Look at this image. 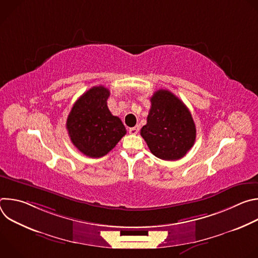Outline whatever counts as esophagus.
<instances>
[{
	"instance_id": "1",
	"label": "esophagus",
	"mask_w": 258,
	"mask_h": 258,
	"mask_svg": "<svg viewBox=\"0 0 258 258\" xmlns=\"http://www.w3.org/2000/svg\"><path fill=\"white\" fill-rule=\"evenodd\" d=\"M139 126H135V127H131L130 130H128V132H130V134H132V135H137L138 133H139Z\"/></svg>"
}]
</instances>
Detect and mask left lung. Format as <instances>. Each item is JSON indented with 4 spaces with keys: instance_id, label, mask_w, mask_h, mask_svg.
<instances>
[{
    "instance_id": "8db88e82",
    "label": "left lung",
    "mask_w": 258,
    "mask_h": 258,
    "mask_svg": "<svg viewBox=\"0 0 258 258\" xmlns=\"http://www.w3.org/2000/svg\"><path fill=\"white\" fill-rule=\"evenodd\" d=\"M141 136L150 151L162 160L182 158L196 140V126L187 106L167 90L156 91Z\"/></svg>"
}]
</instances>
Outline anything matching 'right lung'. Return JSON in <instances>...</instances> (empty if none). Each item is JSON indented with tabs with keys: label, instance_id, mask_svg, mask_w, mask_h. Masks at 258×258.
Returning a JSON list of instances; mask_svg holds the SVG:
<instances>
[{
	"label": "right lung",
	"instance_id": "obj_1",
	"mask_svg": "<svg viewBox=\"0 0 258 258\" xmlns=\"http://www.w3.org/2000/svg\"><path fill=\"white\" fill-rule=\"evenodd\" d=\"M109 96L105 87H93L79 98L67 117L66 128L72 144L92 158L109 153L126 134L120 118L108 109Z\"/></svg>",
	"mask_w": 258,
	"mask_h": 258
}]
</instances>
